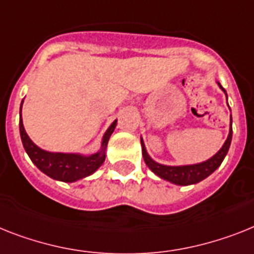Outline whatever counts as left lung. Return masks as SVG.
Here are the masks:
<instances>
[{"label":"left lung","instance_id":"left-lung-1","mask_svg":"<svg viewBox=\"0 0 254 254\" xmlns=\"http://www.w3.org/2000/svg\"><path fill=\"white\" fill-rule=\"evenodd\" d=\"M218 85L221 87V89L226 93L225 88L222 87L219 83ZM227 96V94H226ZM232 139V118H231V126H230V132H228L227 140L225 141L223 146H222L219 152L215 153L214 156L209 158L205 162L196 163V165H186V166H166V165H161L157 163L156 161H153L149 157V154L146 153L145 145L141 139V146H142V157L145 161L146 166L152 170L153 173L158 175L162 179L171 182L178 186H190V184H196L201 180H204L210 174H213L218 167L221 166L222 161L225 160L226 154L228 152L230 144H231Z\"/></svg>","mask_w":254,"mask_h":254}]
</instances>
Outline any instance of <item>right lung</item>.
<instances>
[{
  "instance_id": "right-lung-1",
  "label": "right lung",
  "mask_w": 254,
  "mask_h": 254,
  "mask_svg": "<svg viewBox=\"0 0 254 254\" xmlns=\"http://www.w3.org/2000/svg\"><path fill=\"white\" fill-rule=\"evenodd\" d=\"M23 104V101H22ZM117 121L112 123L108 131L105 132L102 137V144L100 152L94 153L92 156H81L75 153H52L41 149L29 139L27 135L22 121V105H20V119H19V131L24 149L29 156L31 161L41 170L44 174L52 179L61 180V182H76L85 177H89L98 167L101 166L105 161V149L108 145V141L114 131Z\"/></svg>"
}]
</instances>
